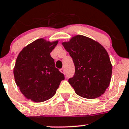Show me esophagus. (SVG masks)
<instances>
[{
    "instance_id": "34e87169",
    "label": "esophagus",
    "mask_w": 129,
    "mask_h": 129,
    "mask_svg": "<svg viewBox=\"0 0 129 129\" xmlns=\"http://www.w3.org/2000/svg\"><path fill=\"white\" fill-rule=\"evenodd\" d=\"M60 71L62 73H63V74H65V70H64V68H63L60 69Z\"/></svg>"
}]
</instances>
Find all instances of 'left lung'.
<instances>
[{
  "label": "left lung",
  "mask_w": 129,
  "mask_h": 129,
  "mask_svg": "<svg viewBox=\"0 0 129 129\" xmlns=\"http://www.w3.org/2000/svg\"><path fill=\"white\" fill-rule=\"evenodd\" d=\"M62 44L75 66L74 75L68 82L76 94L88 99L101 96L108 87L112 74V65L105 48L81 35Z\"/></svg>",
  "instance_id": "obj_1"
}]
</instances>
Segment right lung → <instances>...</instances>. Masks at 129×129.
Wrapping results in <instances>:
<instances>
[{"instance_id":"obj_1","label":"right lung","mask_w":129,"mask_h":129,"mask_svg":"<svg viewBox=\"0 0 129 129\" xmlns=\"http://www.w3.org/2000/svg\"><path fill=\"white\" fill-rule=\"evenodd\" d=\"M58 41L39 39L19 53L13 74L21 92L34 102H43L54 96L64 76L55 67L50 53Z\"/></svg>"}]
</instances>
